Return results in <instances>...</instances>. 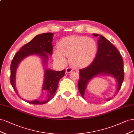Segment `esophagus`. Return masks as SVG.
<instances>
[{
    "label": "esophagus",
    "instance_id": "esophagus-1",
    "mask_svg": "<svg viewBox=\"0 0 134 134\" xmlns=\"http://www.w3.org/2000/svg\"><path fill=\"white\" fill-rule=\"evenodd\" d=\"M72 71H73V68H71V67H67V68H66V73H67L71 72Z\"/></svg>",
    "mask_w": 134,
    "mask_h": 134
}]
</instances>
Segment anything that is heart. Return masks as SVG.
I'll return each instance as SVG.
<instances>
[{
    "label": "heart",
    "instance_id": "1",
    "mask_svg": "<svg viewBox=\"0 0 134 134\" xmlns=\"http://www.w3.org/2000/svg\"><path fill=\"white\" fill-rule=\"evenodd\" d=\"M59 50L55 49L53 57L57 61H63L64 55L70 57L75 66H85L94 58L97 52L96 42L91 38L83 36H69L64 38L58 44Z\"/></svg>",
    "mask_w": 134,
    "mask_h": 134
}]
</instances>
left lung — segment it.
I'll return each mask as SVG.
<instances>
[{
  "mask_svg": "<svg viewBox=\"0 0 134 134\" xmlns=\"http://www.w3.org/2000/svg\"><path fill=\"white\" fill-rule=\"evenodd\" d=\"M93 35L95 37H100L96 57L90 65L80 70L78 87L83 98L87 84L96 76L109 75L115 78L118 85L116 94L121 87L124 79V62L117 48L103 36L95 33ZM112 98H108L106 100L109 101Z\"/></svg>",
  "mask_w": 134,
  "mask_h": 134,
  "instance_id": "8db88e82",
  "label": "left lung"
}]
</instances>
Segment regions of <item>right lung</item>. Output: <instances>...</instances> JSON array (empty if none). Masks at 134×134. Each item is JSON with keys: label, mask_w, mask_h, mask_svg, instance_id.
<instances>
[{"label": "right lung", "mask_w": 134, "mask_h": 134, "mask_svg": "<svg viewBox=\"0 0 134 134\" xmlns=\"http://www.w3.org/2000/svg\"><path fill=\"white\" fill-rule=\"evenodd\" d=\"M53 33H46L36 36L32 40L24 45L14 56L10 64V83L15 92L18 94L15 87L16 71L19 63L25 57L31 55H38L42 58L44 64V83L42 90L47 92V98L41 101L38 100L25 101L34 105H42L48 102L54 96L57 89L59 81L65 75V70L55 71L46 68V63L48 61V53L50 55L53 52ZM21 98V97H20ZM21 99L23 98H21Z\"/></svg>", "instance_id": "right-lung-1"}]
</instances>
